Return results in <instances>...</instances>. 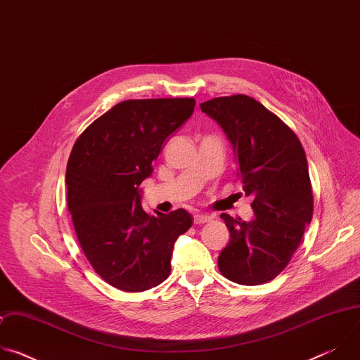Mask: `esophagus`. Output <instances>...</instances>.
I'll return each instance as SVG.
<instances>
[{"label": "esophagus", "instance_id": "obj_1", "mask_svg": "<svg viewBox=\"0 0 360 360\" xmlns=\"http://www.w3.org/2000/svg\"><path fill=\"white\" fill-rule=\"evenodd\" d=\"M212 219L211 215H207V214H196L193 217V222L195 224H205V222H210Z\"/></svg>", "mask_w": 360, "mask_h": 360}]
</instances>
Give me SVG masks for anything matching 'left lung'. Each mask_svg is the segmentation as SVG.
Wrapping results in <instances>:
<instances>
[{
    "label": "left lung",
    "mask_w": 360,
    "mask_h": 360,
    "mask_svg": "<svg viewBox=\"0 0 360 360\" xmlns=\"http://www.w3.org/2000/svg\"><path fill=\"white\" fill-rule=\"evenodd\" d=\"M199 107L226 135L245 195L253 198L250 221L221 215L231 239L218 256L219 271L240 285L269 282L289 264L312 221L314 195L302 143L250 96L214 98Z\"/></svg>",
    "instance_id": "1"
}]
</instances>
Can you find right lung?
<instances>
[{"label": "right lung", "mask_w": 360, "mask_h": 360, "mask_svg": "<svg viewBox=\"0 0 360 360\" xmlns=\"http://www.w3.org/2000/svg\"><path fill=\"white\" fill-rule=\"evenodd\" d=\"M193 108V98L120 102L95 120L71 150L68 211L86 259L114 288L142 292L169 276L174 245L193 219L185 210L146 214L139 185Z\"/></svg>", "instance_id": "obj_1"}]
</instances>
